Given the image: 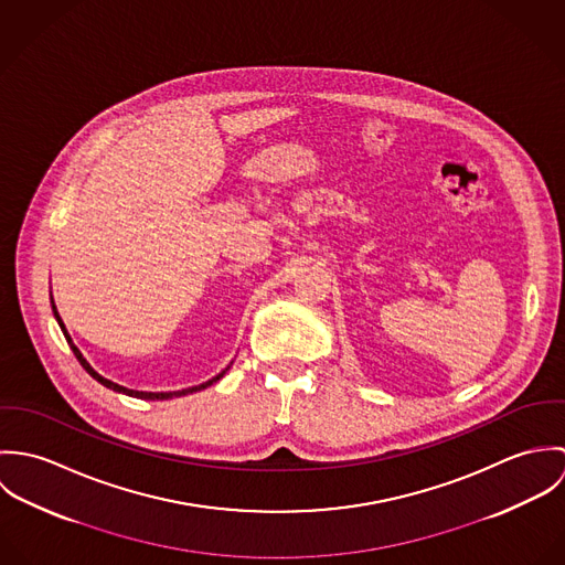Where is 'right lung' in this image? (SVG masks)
<instances>
[{
    "instance_id": "obj_1",
    "label": "right lung",
    "mask_w": 565,
    "mask_h": 565,
    "mask_svg": "<svg viewBox=\"0 0 565 565\" xmlns=\"http://www.w3.org/2000/svg\"><path fill=\"white\" fill-rule=\"evenodd\" d=\"M52 311H54V318H56V322L61 326V330H63V334H65V339H67V343L72 345V350H74V354H76V359L81 361L82 367L97 381V383H102L104 387H108V390H113V392H119V394H126V396H132V398H141V401H169V398H178V396H186V394H195V392H202V390H206V387H211L213 383H217L224 374H226V370L222 372V374H217L215 379H211V381H206V383H202V385H195V387H189V390H182V392H135V390H128V387H121V385H117V383H113V381H108V379H104V376H99L90 365H88V361L82 356L81 350L74 345V341H72V337H70V332H67V328H65V323L61 320V316H58V311H56V305H54V300H52Z\"/></svg>"
}]
</instances>
